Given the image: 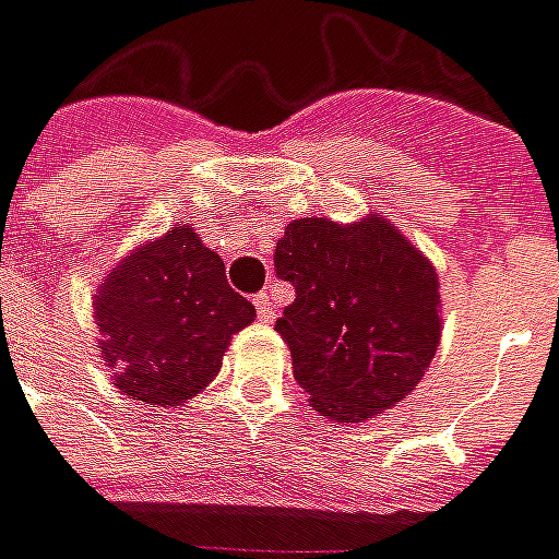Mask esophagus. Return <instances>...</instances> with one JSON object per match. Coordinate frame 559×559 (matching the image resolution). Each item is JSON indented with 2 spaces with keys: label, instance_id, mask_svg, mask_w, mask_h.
Instances as JSON below:
<instances>
[{
  "label": "esophagus",
  "instance_id": "esophagus-1",
  "mask_svg": "<svg viewBox=\"0 0 559 559\" xmlns=\"http://www.w3.org/2000/svg\"><path fill=\"white\" fill-rule=\"evenodd\" d=\"M254 308H257V317H260L263 323H272V320H275V305H272V299H269V293H257Z\"/></svg>",
  "mask_w": 559,
  "mask_h": 559
}]
</instances>
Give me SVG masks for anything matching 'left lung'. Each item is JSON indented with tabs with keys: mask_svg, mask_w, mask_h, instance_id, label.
<instances>
[{
	"mask_svg": "<svg viewBox=\"0 0 559 559\" xmlns=\"http://www.w3.org/2000/svg\"><path fill=\"white\" fill-rule=\"evenodd\" d=\"M275 272L296 287L275 329L320 416L374 419L419 386L443 335L440 278L386 215L290 221Z\"/></svg>",
	"mask_w": 559,
	"mask_h": 559,
	"instance_id": "1",
	"label": "left lung"
}]
</instances>
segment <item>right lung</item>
<instances>
[{"mask_svg": "<svg viewBox=\"0 0 559 559\" xmlns=\"http://www.w3.org/2000/svg\"><path fill=\"white\" fill-rule=\"evenodd\" d=\"M98 350L114 386L152 407H179L218 377L254 305L227 287V272L191 224L138 245L92 296Z\"/></svg>", "mask_w": 559, "mask_h": 559, "instance_id": "obj_1", "label": "right lung"}]
</instances>
